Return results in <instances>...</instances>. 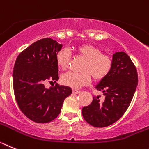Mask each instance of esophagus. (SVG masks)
<instances>
[{"label":"esophagus","mask_w":149,"mask_h":149,"mask_svg":"<svg viewBox=\"0 0 149 149\" xmlns=\"http://www.w3.org/2000/svg\"><path fill=\"white\" fill-rule=\"evenodd\" d=\"M80 92H81V91H79V90L74 89V88H73V93H75V94H78V93H79Z\"/></svg>","instance_id":"1"}]
</instances>
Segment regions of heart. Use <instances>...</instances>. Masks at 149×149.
<instances>
[{"label": "heart", "instance_id": "obj_1", "mask_svg": "<svg viewBox=\"0 0 149 149\" xmlns=\"http://www.w3.org/2000/svg\"><path fill=\"white\" fill-rule=\"evenodd\" d=\"M76 53L85 61L80 73L68 72L61 76V82L66 86L77 88L86 85L91 80L100 81L111 73L113 68V60L111 56L102 53L101 49L91 44H84L76 47ZM56 63L62 70L68 69L71 61V54L66 48H62L56 56Z\"/></svg>", "mask_w": 149, "mask_h": 149}]
</instances>
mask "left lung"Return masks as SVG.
I'll list each match as a JSON object with an SVG mask.
<instances>
[{
	"label": "left lung",
	"instance_id": "1",
	"mask_svg": "<svg viewBox=\"0 0 149 149\" xmlns=\"http://www.w3.org/2000/svg\"><path fill=\"white\" fill-rule=\"evenodd\" d=\"M138 83L136 68L129 56L117 52L113 56V68L108 76L96 87L103 92L93 97V102L82 108V116L90 125L103 128L116 123L123 116L133 99Z\"/></svg>",
	"mask_w": 149,
	"mask_h": 149
}]
</instances>
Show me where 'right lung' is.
Wrapping results in <instances>:
<instances>
[{"mask_svg":"<svg viewBox=\"0 0 149 149\" xmlns=\"http://www.w3.org/2000/svg\"><path fill=\"white\" fill-rule=\"evenodd\" d=\"M61 47L62 45L52 38H43L16 58L13 73L15 97L22 113L35 123L55 120L65 98L72 93L70 87L57 83L49 89L45 87L46 81L56 82L59 79L56 56Z\"/></svg>","mask_w":149,"mask_h":149,"instance_id":"obj_1","label":"right lung"}]
</instances>
